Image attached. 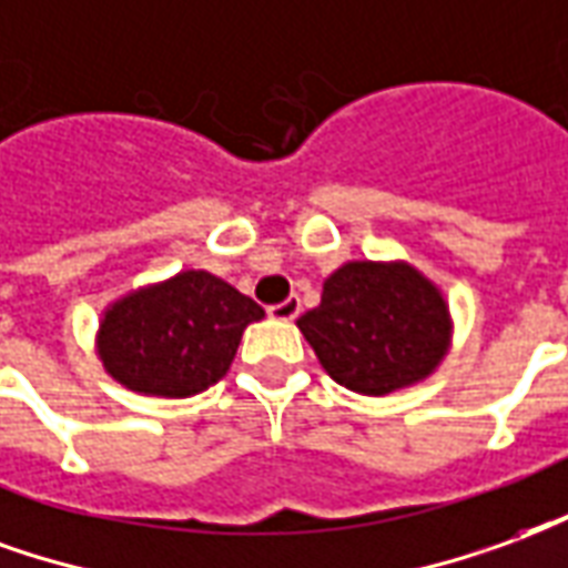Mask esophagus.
Returning <instances> with one entry per match:
<instances>
[{
    "label": "esophagus",
    "instance_id": "obj_1",
    "mask_svg": "<svg viewBox=\"0 0 568 568\" xmlns=\"http://www.w3.org/2000/svg\"><path fill=\"white\" fill-rule=\"evenodd\" d=\"M302 305H300V296H290V300L278 302V305H272L268 314L275 317V321H293V317H300Z\"/></svg>",
    "mask_w": 568,
    "mask_h": 568
}]
</instances>
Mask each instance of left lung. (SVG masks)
Listing matches in <instances>:
<instances>
[{"mask_svg": "<svg viewBox=\"0 0 568 568\" xmlns=\"http://www.w3.org/2000/svg\"><path fill=\"white\" fill-rule=\"evenodd\" d=\"M296 324L329 378L366 396L426 378L450 342L448 305L408 263H347Z\"/></svg>", "mask_w": 568, "mask_h": 568, "instance_id": "1", "label": "left lung"}]
</instances>
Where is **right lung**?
<instances>
[{
  "mask_svg": "<svg viewBox=\"0 0 568 568\" xmlns=\"http://www.w3.org/2000/svg\"><path fill=\"white\" fill-rule=\"evenodd\" d=\"M263 314L226 281L181 272L111 305L99 324V357L123 387L181 399L226 375L244 326Z\"/></svg>",
  "mask_w": 568,
  "mask_h": 568,
  "instance_id": "add662e5",
  "label": "right lung"
}]
</instances>
